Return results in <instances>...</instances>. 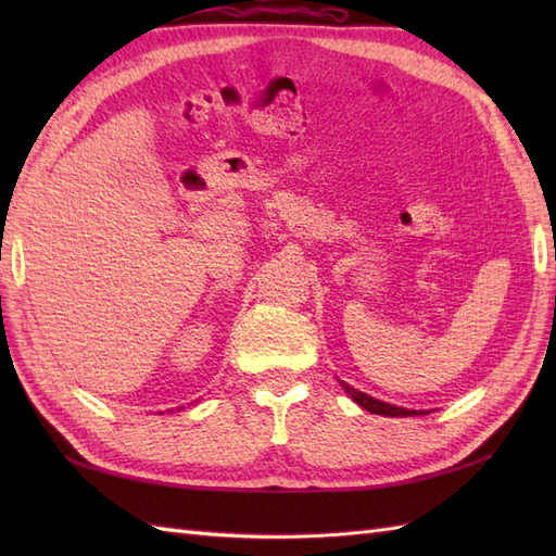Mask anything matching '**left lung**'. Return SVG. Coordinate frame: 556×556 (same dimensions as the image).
Instances as JSON below:
<instances>
[{
  "mask_svg": "<svg viewBox=\"0 0 556 556\" xmlns=\"http://www.w3.org/2000/svg\"><path fill=\"white\" fill-rule=\"evenodd\" d=\"M339 382H341V380H339ZM341 387H344V392H346L353 401H356V404H358L361 408L375 413V416L404 418V416H425V413H430V410H413V408H404V406L387 404V401H380V399H375V396H370V394L358 392V389H353V387H351V384H346V382H341Z\"/></svg>",
  "mask_w": 556,
  "mask_h": 556,
  "instance_id": "1",
  "label": "left lung"
}]
</instances>
